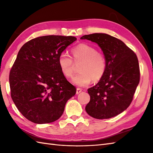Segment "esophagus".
I'll list each match as a JSON object with an SVG mask.
<instances>
[{"label": "esophagus", "instance_id": "obj_1", "mask_svg": "<svg viewBox=\"0 0 153 153\" xmlns=\"http://www.w3.org/2000/svg\"><path fill=\"white\" fill-rule=\"evenodd\" d=\"M82 91V89L81 88H77L76 89V94H79V93H81Z\"/></svg>", "mask_w": 153, "mask_h": 153}]
</instances>
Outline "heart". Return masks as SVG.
<instances>
[{
	"instance_id": "obj_1",
	"label": "heart",
	"mask_w": 153,
	"mask_h": 153,
	"mask_svg": "<svg viewBox=\"0 0 153 153\" xmlns=\"http://www.w3.org/2000/svg\"><path fill=\"white\" fill-rule=\"evenodd\" d=\"M73 59L66 53L60 54L58 64L61 72L66 77L72 76L74 64H78L79 74L74 76L71 82L77 86L84 87L93 79L99 81L103 77L106 69V60L101 53L95 47L85 43H82L74 47L71 51Z\"/></svg>"
}]
</instances>
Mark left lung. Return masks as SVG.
Returning a JSON list of instances; mask_svg holds the SVG:
<instances>
[{"label": "left lung", "instance_id": "obj_1", "mask_svg": "<svg viewBox=\"0 0 153 153\" xmlns=\"http://www.w3.org/2000/svg\"><path fill=\"white\" fill-rule=\"evenodd\" d=\"M81 39L95 42L106 60V69L96 85L88 89L90 101L85 106L89 116L108 119L130 105L140 79L137 57L121 40L106 33L83 35Z\"/></svg>", "mask_w": 153, "mask_h": 153}]
</instances>
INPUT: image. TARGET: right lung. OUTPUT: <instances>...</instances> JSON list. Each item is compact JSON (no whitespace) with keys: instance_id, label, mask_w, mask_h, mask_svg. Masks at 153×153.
<instances>
[{"instance_id":"obj_1","label":"right lung","mask_w":153,"mask_h":153,"mask_svg":"<svg viewBox=\"0 0 153 153\" xmlns=\"http://www.w3.org/2000/svg\"><path fill=\"white\" fill-rule=\"evenodd\" d=\"M77 39L46 35L33 39L19 49L9 76L11 97L25 118L35 123L56 121L76 89L61 72L60 54Z\"/></svg>"}]
</instances>
